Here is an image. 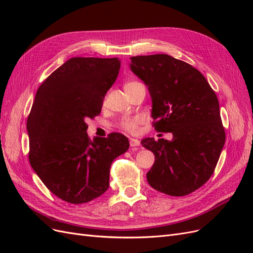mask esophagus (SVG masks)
I'll return each instance as SVG.
<instances>
[{
	"instance_id": "1",
	"label": "esophagus",
	"mask_w": 253,
	"mask_h": 253,
	"mask_svg": "<svg viewBox=\"0 0 253 253\" xmlns=\"http://www.w3.org/2000/svg\"><path fill=\"white\" fill-rule=\"evenodd\" d=\"M129 145H131V147H139L140 141L138 139L131 138V139H129Z\"/></svg>"
}]
</instances>
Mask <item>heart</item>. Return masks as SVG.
<instances>
[{
  "mask_svg": "<svg viewBox=\"0 0 253 253\" xmlns=\"http://www.w3.org/2000/svg\"><path fill=\"white\" fill-rule=\"evenodd\" d=\"M131 83H133V82H127L126 85H127V84H131ZM141 121H142V119L140 117L126 118L120 122V127L124 128L125 131H126V132L136 133L137 131H138V126H139V124Z\"/></svg>",
  "mask_w": 253,
  "mask_h": 253,
  "instance_id": "b5f03b06",
  "label": "heart"
}]
</instances>
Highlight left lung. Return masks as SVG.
Masks as SVG:
<instances>
[{
	"mask_svg": "<svg viewBox=\"0 0 253 253\" xmlns=\"http://www.w3.org/2000/svg\"><path fill=\"white\" fill-rule=\"evenodd\" d=\"M131 71L148 86L153 126L172 140L144 138L154 153L149 185L171 196H185L208 181L225 144L217 97L203 74L166 53L131 57Z\"/></svg>",
	"mask_w": 253,
	"mask_h": 253,
	"instance_id": "left-lung-1",
	"label": "left lung"
}]
</instances>
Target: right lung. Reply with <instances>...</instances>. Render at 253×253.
Listing matches in <instances>:
<instances>
[{
    "label": "right lung",
    "instance_id": "obj_1",
    "mask_svg": "<svg viewBox=\"0 0 253 253\" xmlns=\"http://www.w3.org/2000/svg\"><path fill=\"white\" fill-rule=\"evenodd\" d=\"M120 63L118 58L75 57L37 90L27 119L29 163L50 192L67 203L102 195L113 160L129 147L119 133L94 140L86 133V119L100 114Z\"/></svg>",
    "mask_w": 253,
    "mask_h": 253
}]
</instances>
